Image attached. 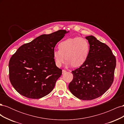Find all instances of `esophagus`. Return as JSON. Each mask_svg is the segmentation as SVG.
<instances>
[{"mask_svg":"<svg viewBox=\"0 0 124 124\" xmlns=\"http://www.w3.org/2000/svg\"><path fill=\"white\" fill-rule=\"evenodd\" d=\"M66 72H67V71H66V70H62V74H63V73H66Z\"/></svg>","mask_w":124,"mask_h":124,"instance_id":"1","label":"esophagus"}]
</instances>
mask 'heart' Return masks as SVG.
Returning a JSON list of instances; mask_svg holds the SVG:
<instances>
[{"label": "heart", "mask_w": 124, "mask_h": 124, "mask_svg": "<svg viewBox=\"0 0 124 124\" xmlns=\"http://www.w3.org/2000/svg\"><path fill=\"white\" fill-rule=\"evenodd\" d=\"M58 48L53 51L55 64L57 67H61L66 60L68 66L81 67L87 61L90 51L88 41L81 37L62 41L58 44Z\"/></svg>", "instance_id": "heart-1"}]
</instances>
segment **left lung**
<instances>
[{
	"instance_id": "8db88e82",
	"label": "left lung",
	"mask_w": 124,
	"mask_h": 124,
	"mask_svg": "<svg viewBox=\"0 0 124 124\" xmlns=\"http://www.w3.org/2000/svg\"><path fill=\"white\" fill-rule=\"evenodd\" d=\"M90 45L88 59L72 71L69 84L71 93L78 98L90 100L98 98L108 89L114 81L116 58L107 44L95 37H86Z\"/></svg>"
}]
</instances>
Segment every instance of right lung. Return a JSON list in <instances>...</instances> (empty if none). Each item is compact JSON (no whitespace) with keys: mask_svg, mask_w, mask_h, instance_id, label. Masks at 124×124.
I'll return each instance as SVG.
<instances>
[{"mask_svg":"<svg viewBox=\"0 0 124 124\" xmlns=\"http://www.w3.org/2000/svg\"><path fill=\"white\" fill-rule=\"evenodd\" d=\"M68 32L59 30L42 35L22 45L10 58L9 79L14 89L27 98L39 99L50 93L62 70L55 64L56 44Z\"/></svg>","mask_w":124,"mask_h":124,"instance_id":"1","label":"right lung"}]
</instances>
